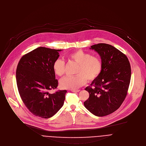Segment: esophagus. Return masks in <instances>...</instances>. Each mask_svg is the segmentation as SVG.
I'll list each match as a JSON object with an SVG mask.
<instances>
[{
    "label": "esophagus",
    "instance_id": "esophagus-1",
    "mask_svg": "<svg viewBox=\"0 0 146 146\" xmlns=\"http://www.w3.org/2000/svg\"><path fill=\"white\" fill-rule=\"evenodd\" d=\"M71 91L74 93H77V92H79L80 90H71Z\"/></svg>",
    "mask_w": 146,
    "mask_h": 146
}]
</instances>
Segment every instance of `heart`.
Returning <instances> with one entry per match:
<instances>
[{
  "mask_svg": "<svg viewBox=\"0 0 146 146\" xmlns=\"http://www.w3.org/2000/svg\"><path fill=\"white\" fill-rule=\"evenodd\" d=\"M68 58L78 64L76 70V75L63 78L60 81L63 89L76 90L84 85L87 80L92 81L96 79L102 70V63L98 57L91 56L89 53L79 50L71 53ZM65 63L62 59H56L53 64L54 72L58 76L64 73Z\"/></svg>",
  "mask_w": 146,
  "mask_h": 146,
  "instance_id": "heart-1",
  "label": "heart"
}]
</instances>
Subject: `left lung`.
I'll return each mask as SVG.
<instances>
[{"label": "left lung", "mask_w": 146, "mask_h": 146, "mask_svg": "<svg viewBox=\"0 0 146 146\" xmlns=\"http://www.w3.org/2000/svg\"><path fill=\"white\" fill-rule=\"evenodd\" d=\"M100 55L102 70L91 86L85 89L89 98L85 108L98 117L110 114L118 109L127 94L131 70L127 57L112 45L100 43L91 46Z\"/></svg>", "instance_id": "obj_1"}]
</instances>
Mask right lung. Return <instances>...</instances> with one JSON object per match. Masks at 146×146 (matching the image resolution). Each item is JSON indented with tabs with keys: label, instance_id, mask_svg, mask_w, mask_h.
Segmentation results:
<instances>
[{
	"label": "right lung",
	"instance_id": "1",
	"mask_svg": "<svg viewBox=\"0 0 146 146\" xmlns=\"http://www.w3.org/2000/svg\"><path fill=\"white\" fill-rule=\"evenodd\" d=\"M62 50L38 47L22 56L17 68V84L22 101L31 113L42 118L52 117L64 104L66 90L49 92L58 85L53 64Z\"/></svg>",
	"mask_w": 146,
	"mask_h": 146
}]
</instances>
